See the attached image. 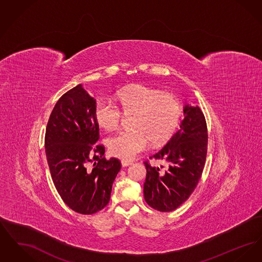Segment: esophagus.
I'll use <instances>...</instances> for the list:
<instances>
[{
	"instance_id": "1",
	"label": "esophagus",
	"mask_w": 262,
	"mask_h": 262,
	"mask_svg": "<svg viewBox=\"0 0 262 262\" xmlns=\"http://www.w3.org/2000/svg\"><path fill=\"white\" fill-rule=\"evenodd\" d=\"M121 163H122V166H123V167H126V166H128V165L132 164L130 161H127V160H122Z\"/></svg>"
}]
</instances>
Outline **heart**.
<instances>
[{"label":"heart","mask_w":262,"mask_h":262,"mask_svg":"<svg viewBox=\"0 0 262 262\" xmlns=\"http://www.w3.org/2000/svg\"><path fill=\"white\" fill-rule=\"evenodd\" d=\"M118 98L126 116L135 115L132 127L108 140L113 156L133 160L149 146L150 141L160 144L173 135L181 117V106L170 94L144 86L133 85L120 91ZM95 119L105 129H116L123 120L120 108L109 100H100L94 110Z\"/></svg>","instance_id":"1"}]
</instances>
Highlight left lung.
Returning a JSON list of instances; mask_svg holds the SVG:
<instances>
[{"label": "left lung", "mask_w": 262, "mask_h": 262, "mask_svg": "<svg viewBox=\"0 0 262 262\" xmlns=\"http://www.w3.org/2000/svg\"><path fill=\"white\" fill-rule=\"evenodd\" d=\"M184 116L180 129L162 149L150 157L167 163V170L144 162V200L158 211H173L189 198L205 164L208 136L204 115L199 106L186 104Z\"/></svg>", "instance_id": "obj_1"}]
</instances>
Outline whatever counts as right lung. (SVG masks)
I'll return each mask as SVG.
<instances>
[{
  "label": "right lung",
  "instance_id": "add662e5",
  "mask_svg": "<svg viewBox=\"0 0 262 262\" xmlns=\"http://www.w3.org/2000/svg\"><path fill=\"white\" fill-rule=\"evenodd\" d=\"M96 101L82 84L66 92L56 103L46 127L45 151L53 183L74 211L93 214L110 201L121 170L116 158L106 159L95 119Z\"/></svg>",
  "mask_w": 262,
  "mask_h": 262
}]
</instances>
